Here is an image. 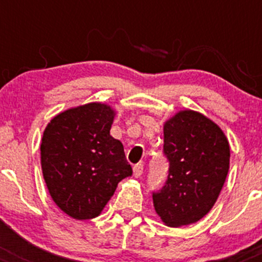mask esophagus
Instances as JSON below:
<instances>
[{
	"instance_id": "esophagus-1",
	"label": "esophagus",
	"mask_w": 262,
	"mask_h": 262,
	"mask_svg": "<svg viewBox=\"0 0 262 262\" xmlns=\"http://www.w3.org/2000/svg\"><path fill=\"white\" fill-rule=\"evenodd\" d=\"M133 175L136 176V178H141V176L143 175V165H142V163H138V165L134 166Z\"/></svg>"
}]
</instances>
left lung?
I'll use <instances>...</instances> for the list:
<instances>
[{"label":"left lung","mask_w":262,"mask_h":262,"mask_svg":"<svg viewBox=\"0 0 262 262\" xmlns=\"http://www.w3.org/2000/svg\"><path fill=\"white\" fill-rule=\"evenodd\" d=\"M168 160L165 185L153 192L156 213L168 227L187 226L209 213L229 170V143L222 129L200 113L182 110L163 125Z\"/></svg>","instance_id":"left-lung-1"}]
</instances>
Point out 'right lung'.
Instances as JSON below:
<instances>
[{"label":"right lung","instance_id":"right-lung-1","mask_svg":"<svg viewBox=\"0 0 262 262\" xmlns=\"http://www.w3.org/2000/svg\"><path fill=\"white\" fill-rule=\"evenodd\" d=\"M115 112L91 102L50 120L40 144L41 170L53 202L75 219L99 215L116 186L132 176L120 141L110 136Z\"/></svg>","mask_w":262,"mask_h":262}]
</instances>
